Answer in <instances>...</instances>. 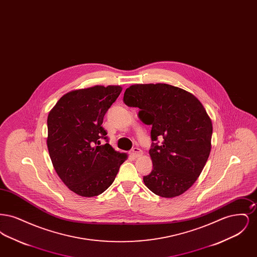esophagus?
<instances>
[{
    "instance_id": "esophagus-1",
    "label": "esophagus",
    "mask_w": 257,
    "mask_h": 257,
    "mask_svg": "<svg viewBox=\"0 0 257 257\" xmlns=\"http://www.w3.org/2000/svg\"><path fill=\"white\" fill-rule=\"evenodd\" d=\"M130 154L135 157V158H138V157H140V156H142L143 155V151L140 149V148H138V147H134L131 151H130Z\"/></svg>"
}]
</instances>
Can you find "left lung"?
Returning a JSON list of instances; mask_svg holds the SVG:
<instances>
[{"instance_id":"left-lung-1","label":"left lung","mask_w":257,"mask_h":257,"mask_svg":"<svg viewBox=\"0 0 257 257\" xmlns=\"http://www.w3.org/2000/svg\"><path fill=\"white\" fill-rule=\"evenodd\" d=\"M124 103L140 108L142 121L151 125L149 155L153 170L144 182L162 197L180 196L200 175L211 151L212 120L197 98L168 84H136L126 88Z\"/></svg>"}]
</instances>
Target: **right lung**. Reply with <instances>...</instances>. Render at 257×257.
<instances>
[{"instance_id":"1","label":"right lung","mask_w":257,"mask_h":257,"mask_svg":"<svg viewBox=\"0 0 257 257\" xmlns=\"http://www.w3.org/2000/svg\"><path fill=\"white\" fill-rule=\"evenodd\" d=\"M120 86H94L67 92L50 110L47 147L61 181L75 194L98 196L113 182L126 153L115 151L102 127L103 118L119 96Z\"/></svg>"}]
</instances>
